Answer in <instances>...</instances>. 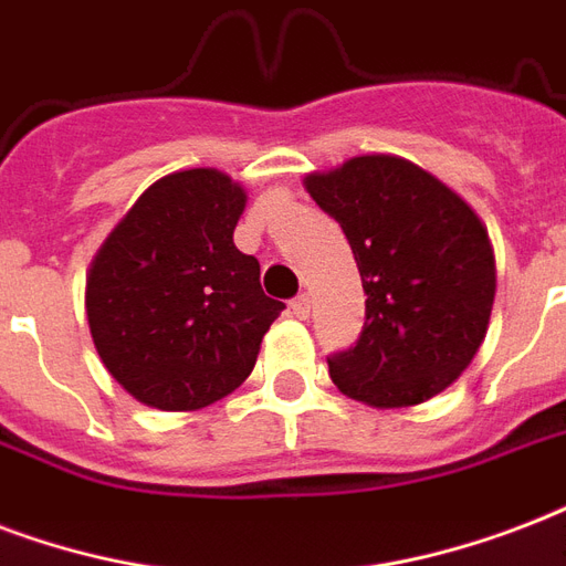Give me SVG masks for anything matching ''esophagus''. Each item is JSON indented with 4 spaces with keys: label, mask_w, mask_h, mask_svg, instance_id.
Segmentation results:
<instances>
[{
    "label": "esophagus",
    "mask_w": 566,
    "mask_h": 566,
    "mask_svg": "<svg viewBox=\"0 0 566 566\" xmlns=\"http://www.w3.org/2000/svg\"><path fill=\"white\" fill-rule=\"evenodd\" d=\"M289 310H292V315H295V318H306V315H310V295L292 297Z\"/></svg>",
    "instance_id": "1"
}]
</instances>
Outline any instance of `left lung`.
I'll return each instance as SVG.
<instances>
[{"label":"left lung","mask_w":566,"mask_h":566,"mask_svg":"<svg viewBox=\"0 0 566 566\" xmlns=\"http://www.w3.org/2000/svg\"><path fill=\"white\" fill-rule=\"evenodd\" d=\"M306 191L339 221L366 292V322L331 378L371 407H410L454 384L488 333L496 265L479 214L398 156H357L310 174Z\"/></svg>","instance_id":"left-lung-1"}]
</instances>
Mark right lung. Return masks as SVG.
<instances>
[{
  "label": "right lung",
  "mask_w": 566,
  "mask_h": 566,
  "mask_svg": "<svg viewBox=\"0 0 566 566\" xmlns=\"http://www.w3.org/2000/svg\"><path fill=\"white\" fill-rule=\"evenodd\" d=\"M244 191L212 168L177 170L144 191L87 274V324L105 369L138 401L200 410L253 371L286 304L233 244Z\"/></svg>",
  "instance_id": "right-lung-1"
}]
</instances>
